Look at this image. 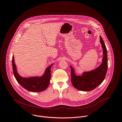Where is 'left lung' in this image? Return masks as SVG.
<instances>
[{"label":"left lung","mask_w":122,"mask_h":122,"mask_svg":"<svg viewBox=\"0 0 122 122\" xmlns=\"http://www.w3.org/2000/svg\"><path fill=\"white\" fill-rule=\"evenodd\" d=\"M100 43L103 50L102 64L96 69L82 72L81 75H76L74 68L70 66L71 82L78 90L87 92L95 89L104 80L108 68L107 51L103 40L100 36Z\"/></svg>","instance_id":"1"}]
</instances>
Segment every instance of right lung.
I'll list each match as a JSON object with an SVG mask.
<instances>
[{
	"mask_svg": "<svg viewBox=\"0 0 122 122\" xmlns=\"http://www.w3.org/2000/svg\"><path fill=\"white\" fill-rule=\"evenodd\" d=\"M12 63L14 76L18 82L25 89L31 92H40L47 88L50 81L51 69L53 64L46 67L41 76L23 77L17 71L14 56L12 57Z\"/></svg>",
	"mask_w": 122,
	"mask_h": 122,
	"instance_id": "obj_1",
	"label": "right lung"
}]
</instances>
